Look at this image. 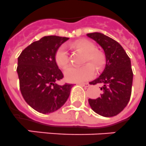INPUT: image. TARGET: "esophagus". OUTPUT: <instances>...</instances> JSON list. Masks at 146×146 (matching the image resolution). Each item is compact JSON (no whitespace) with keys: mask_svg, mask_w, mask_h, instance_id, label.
Here are the masks:
<instances>
[{"mask_svg":"<svg viewBox=\"0 0 146 146\" xmlns=\"http://www.w3.org/2000/svg\"><path fill=\"white\" fill-rule=\"evenodd\" d=\"M79 84H81L82 86L84 87V88H88V87L90 86V84H88V83H79Z\"/></svg>","mask_w":146,"mask_h":146,"instance_id":"34e87169","label":"esophagus"}]
</instances>
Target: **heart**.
<instances>
[{
  "label": "heart",
  "mask_w": 146,
  "mask_h": 146,
  "mask_svg": "<svg viewBox=\"0 0 146 146\" xmlns=\"http://www.w3.org/2000/svg\"><path fill=\"white\" fill-rule=\"evenodd\" d=\"M73 46L78 50H80L85 56L84 63L87 64L82 67H71L65 71V77L70 82H83L91 79L95 75V70H101L106 64V56L102 51L96 50V45L88 40H80L73 43ZM56 64L62 69L65 70L70 64V56L67 48L64 45H62L56 50L55 54ZM92 65L91 66V64Z\"/></svg>",
  "instance_id": "heart-1"
}]
</instances>
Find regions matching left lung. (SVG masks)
Listing matches in <instances>:
<instances>
[{"instance_id":"obj_1","label":"left lung","mask_w":146,"mask_h":146,"mask_svg":"<svg viewBox=\"0 0 146 146\" xmlns=\"http://www.w3.org/2000/svg\"><path fill=\"white\" fill-rule=\"evenodd\" d=\"M102 47L106 65L99 78L90 83L100 84L102 94L96 100L89 99L90 107L105 117L119 114L126 107L131 95L133 71L131 60L117 41L100 33L87 34Z\"/></svg>"}]
</instances>
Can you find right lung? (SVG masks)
Returning <instances> with one entry per match:
<instances>
[{"mask_svg":"<svg viewBox=\"0 0 146 146\" xmlns=\"http://www.w3.org/2000/svg\"><path fill=\"white\" fill-rule=\"evenodd\" d=\"M69 38L50 35L27 46L18 58L19 86L22 96L31 108L41 113L59 109L70 96L73 84H58L64 79L55 54Z\"/></svg>","mask_w":146,"mask_h":146,"instance_id":"add662e5","label":"right lung"}]
</instances>
